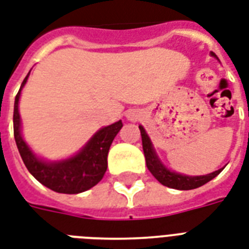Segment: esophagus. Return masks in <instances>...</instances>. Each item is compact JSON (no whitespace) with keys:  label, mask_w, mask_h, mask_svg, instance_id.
I'll list each match as a JSON object with an SVG mask.
<instances>
[{"label":"esophagus","mask_w":249,"mask_h":249,"mask_svg":"<svg viewBox=\"0 0 249 249\" xmlns=\"http://www.w3.org/2000/svg\"><path fill=\"white\" fill-rule=\"evenodd\" d=\"M126 117H128L129 120H137L138 117H140V112L136 111V109H130V111L126 112Z\"/></svg>","instance_id":"1"}]
</instances>
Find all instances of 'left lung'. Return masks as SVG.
Returning a JSON list of instances; mask_svg holds the SVG:
<instances>
[{
  "instance_id": "8db88e82",
  "label": "left lung",
  "mask_w": 249,
  "mask_h": 249,
  "mask_svg": "<svg viewBox=\"0 0 249 249\" xmlns=\"http://www.w3.org/2000/svg\"><path fill=\"white\" fill-rule=\"evenodd\" d=\"M212 54L215 57L214 53H212ZM140 130H141L142 149H143V154H145L146 166H147V168H149V171L153 174L155 179L158 180L160 184H163V185H166V187L179 189V191L195 189V188H198L201 185H204V184L209 183L210 180L214 179L217 175H219L221 171L223 170V168H221V170L214 171L212 174L202 176H187L167 170L166 167L162 164V162L159 160L158 155L155 154L153 143L150 141L149 136L146 134L143 126H141V125H140Z\"/></svg>"
}]
</instances>
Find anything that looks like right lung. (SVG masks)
I'll use <instances>...</instances> for the list:
<instances>
[{
    "mask_svg": "<svg viewBox=\"0 0 249 249\" xmlns=\"http://www.w3.org/2000/svg\"><path fill=\"white\" fill-rule=\"evenodd\" d=\"M27 77L23 79L22 86L15 96L14 102V138L19 154L23 159L24 166L27 167L34 178L54 192L75 195L85 192L103 179L107 171V157L111 143L116 134L120 132L123 123L117 121L115 124L104 126L95 133L78 154L60 162H44L36 157L24 142L20 134V116H19L18 103L20 91L27 82Z\"/></svg>",
    "mask_w": 249,
    "mask_h": 249,
    "instance_id": "1",
    "label": "right lung"
}]
</instances>
